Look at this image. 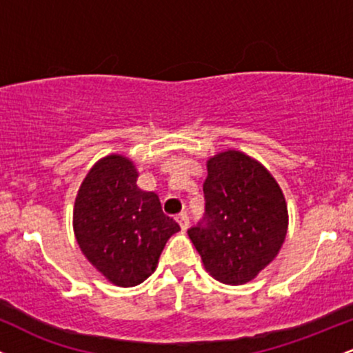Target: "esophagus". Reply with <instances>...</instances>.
<instances>
[{
	"instance_id": "34e87169",
	"label": "esophagus",
	"mask_w": 353,
	"mask_h": 353,
	"mask_svg": "<svg viewBox=\"0 0 353 353\" xmlns=\"http://www.w3.org/2000/svg\"><path fill=\"white\" fill-rule=\"evenodd\" d=\"M176 221H177V224L181 225V229H182V230H185V229L189 228V217H188V214H184V212L177 214V216H176Z\"/></svg>"
}]
</instances>
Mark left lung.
<instances>
[{
    "label": "left lung",
    "mask_w": 353,
    "mask_h": 353,
    "mask_svg": "<svg viewBox=\"0 0 353 353\" xmlns=\"http://www.w3.org/2000/svg\"><path fill=\"white\" fill-rule=\"evenodd\" d=\"M205 225L188 230L214 279L242 285L277 257L289 228L277 181L254 157L228 149L208 159Z\"/></svg>",
    "instance_id": "8db88e82"
}]
</instances>
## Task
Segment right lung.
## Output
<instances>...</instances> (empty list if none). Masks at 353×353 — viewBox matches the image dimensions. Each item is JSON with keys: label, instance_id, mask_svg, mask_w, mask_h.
Here are the masks:
<instances>
[{"label": "right lung", "instance_id": "obj_1", "mask_svg": "<svg viewBox=\"0 0 353 353\" xmlns=\"http://www.w3.org/2000/svg\"><path fill=\"white\" fill-rule=\"evenodd\" d=\"M134 163L109 154L89 169L72 209L81 252L117 287H134L156 270L165 242L181 228L156 192L137 188Z\"/></svg>", "mask_w": 353, "mask_h": 353}]
</instances>
